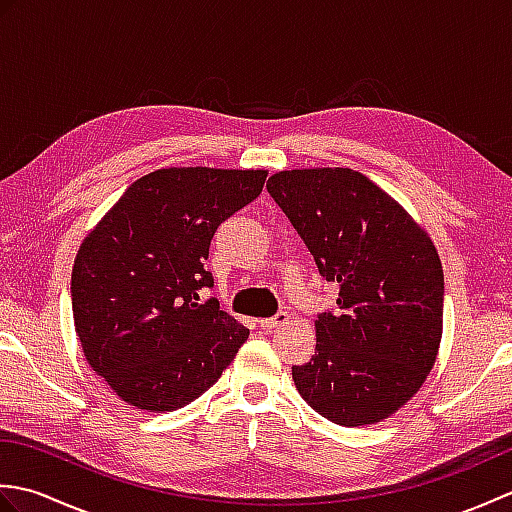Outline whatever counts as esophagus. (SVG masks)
Segmentation results:
<instances>
[{
	"instance_id": "34e87169",
	"label": "esophagus",
	"mask_w": 512,
	"mask_h": 512,
	"mask_svg": "<svg viewBox=\"0 0 512 512\" xmlns=\"http://www.w3.org/2000/svg\"><path fill=\"white\" fill-rule=\"evenodd\" d=\"M286 321H288V312H277L275 317H270V319H262V321H259V325H262V330L270 332V330L279 328V325H284Z\"/></svg>"
}]
</instances>
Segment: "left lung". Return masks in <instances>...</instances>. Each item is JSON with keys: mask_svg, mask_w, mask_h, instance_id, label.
Here are the masks:
<instances>
[{"mask_svg": "<svg viewBox=\"0 0 512 512\" xmlns=\"http://www.w3.org/2000/svg\"><path fill=\"white\" fill-rule=\"evenodd\" d=\"M266 189L319 273L339 284V310L314 321V356L292 367L301 398L343 427L389 418L422 387L438 356L444 275L436 246L354 169L277 171Z\"/></svg>", "mask_w": 512, "mask_h": 512, "instance_id": "1", "label": "left lung"}]
</instances>
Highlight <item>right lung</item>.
I'll return each instance as SVG.
<instances>
[{
    "mask_svg": "<svg viewBox=\"0 0 512 512\" xmlns=\"http://www.w3.org/2000/svg\"><path fill=\"white\" fill-rule=\"evenodd\" d=\"M264 169L171 167L138 178L79 246L72 314L85 361L143 411L202 396L248 330L200 303L213 233L264 189Z\"/></svg>",
    "mask_w": 512,
    "mask_h": 512,
    "instance_id": "add662e5",
    "label": "right lung"
}]
</instances>
